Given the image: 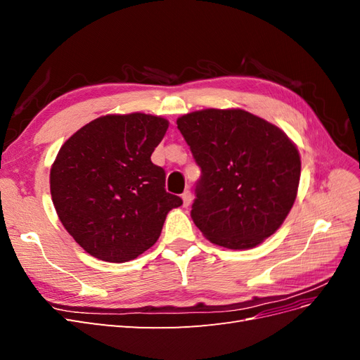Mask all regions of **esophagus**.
<instances>
[{"instance_id":"34e87169","label":"esophagus","mask_w":360,"mask_h":360,"mask_svg":"<svg viewBox=\"0 0 360 360\" xmlns=\"http://www.w3.org/2000/svg\"><path fill=\"white\" fill-rule=\"evenodd\" d=\"M181 200H183V207H189V204H191V201H192V193H191V191H184L183 193H181Z\"/></svg>"}]
</instances>
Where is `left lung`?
I'll use <instances>...</instances> for the list:
<instances>
[{
  "label": "left lung",
  "mask_w": 360,
  "mask_h": 360,
  "mask_svg": "<svg viewBox=\"0 0 360 360\" xmlns=\"http://www.w3.org/2000/svg\"><path fill=\"white\" fill-rule=\"evenodd\" d=\"M177 127L201 168L191 216L207 240L252 249L275 234L296 201L302 168L284 130L240 108L184 114Z\"/></svg>",
  "instance_id": "1"
}]
</instances>
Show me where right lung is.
Returning a JSON list of instances; mask_svg holds the SVG:
<instances>
[{"mask_svg": "<svg viewBox=\"0 0 360 360\" xmlns=\"http://www.w3.org/2000/svg\"><path fill=\"white\" fill-rule=\"evenodd\" d=\"M168 126L151 114H108L61 146L51 167V197L86 254L108 263L135 259L158 242L168 212L183 204L165 191V171L150 159Z\"/></svg>", "mask_w": 360, "mask_h": 360, "instance_id": "add662e5", "label": "right lung"}]
</instances>
